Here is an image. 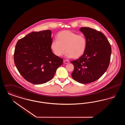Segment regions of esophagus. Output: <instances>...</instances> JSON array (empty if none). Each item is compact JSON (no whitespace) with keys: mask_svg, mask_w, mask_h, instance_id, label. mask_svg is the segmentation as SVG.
<instances>
[{"mask_svg":"<svg viewBox=\"0 0 125 125\" xmlns=\"http://www.w3.org/2000/svg\"><path fill=\"white\" fill-rule=\"evenodd\" d=\"M63 62H64V63H65V64H68V63H69V61L68 60H64Z\"/></svg>","mask_w":125,"mask_h":125,"instance_id":"34e87169","label":"esophagus"}]
</instances>
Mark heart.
I'll return each mask as SVG.
<instances>
[{"mask_svg": "<svg viewBox=\"0 0 125 125\" xmlns=\"http://www.w3.org/2000/svg\"><path fill=\"white\" fill-rule=\"evenodd\" d=\"M57 38V40H53L51 42V49L57 57L62 56L65 49V56L67 58L78 59L83 55L86 50L87 42L83 35L64 30L59 33Z\"/></svg>", "mask_w": 125, "mask_h": 125, "instance_id": "heart-1", "label": "heart"}]
</instances>
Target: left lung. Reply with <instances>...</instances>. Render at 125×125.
<instances>
[{
    "label": "left lung",
    "instance_id": "left-lung-1",
    "mask_svg": "<svg viewBox=\"0 0 125 125\" xmlns=\"http://www.w3.org/2000/svg\"><path fill=\"white\" fill-rule=\"evenodd\" d=\"M80 30L87 39V46L82 56L71 61L74 66L72 77L79 83H91L106 71L112 48L106 37L101 32L88 27H82Z\"/></svg>",
    "mask_w": 125,
    "mask_h": 125
}]
</instances>
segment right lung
Returning a JSON list of instances; mask_svg holds the SVG:
<instances>
[{"mask_svg": "<svg viewBox=\"0 0 125 125\" xmlns=\"http://www.w3.org/2000/svg\"><path fill=\"white\" fill-rule=\"evenodd\" d=\"M50 30L32 32L18 40L14 62L20 73L34 84L51 80L63 60L56 56L51 49L52 41Z\"/></svg>", "mask_w": 125, "mask_h": 125, "instance_id": "obj_1", "label": "right lung"}]
</instances>
